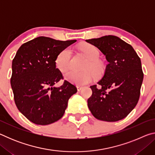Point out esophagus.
<instances>
[{
  "label": "esophagus",
  "instance_id": "1",
  "mask_svg": "<svg viewBox=\"0 0 155 155\" xmlns=\"http://www.w3.org/2000/svg\"><path fill=\"white\" fill-rule=\"evenodd\" d=\"M77 90L79 91H81V90H82L83 89V87H81V86H77Z\"/></svg>",
  "mask_w": 155,
  "mask_h": 155
}]
</instances>
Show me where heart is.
<instances>
[{
    "instance_id": "obj_1",
    "label": "heart",
    "mask_w": 155,
    "mask_h": 155,
    "mask_svg": "<svg viewBox=\"0 0 155 155\" xmlns=\"http://www.w3.org/2000/svg\"><path fill=\"white\" fill-rule=\"evenodd\" d=\"M80 51L89 59V62L85 66V70H91L95 74H98L103 69V64L99 61V50L90 44H84L79 46ZM72 51L66 48L57 54L55 59V65L60 72H65L69 69L71 64ZM65 78L72 83L78 85H83L92 80V74L90 71L77 72L71 70L65 75Z\"/></svg>"
}]
</instances>
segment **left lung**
I'll list each match as a JSON object with an SVG mask.
<instances>
[{
    "label": "left lung",
    "instance_id": "obj_1",
    "mask_svg": "<svg viewBox=\"0 0 155 155\" xmlns=\"http://www.w3.org/2000/svg\"><path fill=\"white\" fill-rule=\"evenodd\" d=\"M105 55L108 64L98 85L91 86L87 100L96 119L116 122L130 114L138 103L143 73L140 58L130 44L118 37L105 35L86 40Z\"/></svg>",
    "mask_w": 155,
    "mask_h": 155
}]
</instances>
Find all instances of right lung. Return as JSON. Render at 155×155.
Returning a JSON list of instances; mask_svg holds the SVG:
<instances>
[{
	"mask_svg": "<svg viewBox=\"0 0 155 155\" xmlns=\"http://www.w3.org/2000/svg\"><path fill=\"white\" fill-rule=\"evenodd\" d=\"M77 40L38 37L23 44L12 61L11 85L18 110L35 124L48 125L61 118L68 100L77 89L56 68L60 52Z\"/></svg>",
	"mask_w": 155,
	"mask_h": 155,
	"instance_id": "1",
	"label": "right lung"
}]
</instances>
